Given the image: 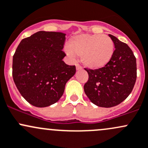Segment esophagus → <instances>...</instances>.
<instances>
[{
  "mask_svg": "<svg viewBox=\"0 0 148 148\" xmlns=\"http://www.w3.org/2000/svg\"><path fill=\"white\" fill-rule=\"evenodd\" d=\"M76 70L77 71H80V70H82V67L80 66L79 64H76Z\"/></svg>",
  "mask_w": 148,
  "mask_h": 148,
  "instance_id": "esophagus-1",
  "label": "esophagus"
}]
</instances>
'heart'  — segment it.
<instances>
[{
	"instance_id": "1",
	"label": "heart",
	"mask_w": 148,
	"mask_h": 148,
	"mask_svg": "<svg viewBox=\"0 0 148 148\" xmlns=\"http://www.w3.org/2000/svg\"><path fill=\"white\" fill-rule=\"evenodd\" d=\"M66 51L71 56L81 57L82 63L86 68L100 69L112 59L114 42L106 35H79L69 40Z\"/></svg>"
}]
</instances>
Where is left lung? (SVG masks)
<instances>
[{
  "instance_id": "8db88e82",
  "label": "left lung",
  "mask_w": 148,
  "mask_h": 148,
  "mask_svg": "<svg viewBox=\"0 0 148 148\" xmlns=\"http://www.w3.org/2000/svg\"><path fill=\"white\" fill-rule=\"evenodd\" d=\"M108 36L115 48L110 61L100 69L85 68L89 76L85 93L93 104L103 108L114 107L125 100L137 77L136 58L132 50L112 35Z\"/></svg>"
}]
</instances>
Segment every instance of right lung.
<instances>
[{
    "mask_svg": "<svg viewBox=\"0 0 148 148\" xmlns=\"http://www.w3.org/2000/svg\"><path fill=\"white\" fill-rule=\"evenodd\" d=\"M65 34L39 31L23 39L13 58V78L32 106L45 108L60 100L75 66L63 61Z\"/></svg>",
    "mask_w": 148,
    "mask_h": 148,
    "instance_id": "right-lung-1",
    "label": "right lung"
}]
</instances>
